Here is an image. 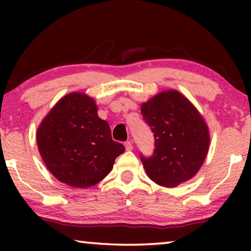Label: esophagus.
<instances>
[{"instance_id": "esophagus-1", "label": "esophagus", "mask_w": 251, "mask_h": 251, "mask_svg": "<svg viewBox=\"0 0 251 251\" xmlns=\"http://www.w3.org/2000/svg\"><path fill=\"white\" fill-rule=\"evenodd\" d=\"M124 145H125V148H126V151H131V150H133V143H131V142H125V144H124Z\"/></svg>"}]
</instances>
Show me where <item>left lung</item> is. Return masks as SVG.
I'll list each match as a JSON object with an SVG mask.
<instances>
[{
	"label": "left lung",
	"mask_w": 251,
	"mask_h": 251,
	"mask_svg": "<svg viewBox=\"0 0 251 251\" xmlns=\"http://www.w3.org/2000/svg\"><path fill=\"white\" fill-rule=\"evenodd\" d=\"M142 115L155 138L154 152L141 154L148 177L175 187L196 175L209 148V133L193 104L179 92L167 91L144 103Z\"/></svg>",
	"instance_id": "obj_1"
}]
</instances>
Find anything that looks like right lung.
<instances>
[{
    "label": "right lung",
    "mask_w": 251,
    "mask_h": 251,
    "mask_svg": "<svg viewBox=\"0 0 251 251\" xmlns=\"http://www.w3.org/2000/svg\"><path fill=\"white\" fill-rule=\"evenodd\" d=\"M36 141L49 171L76 188L100 181L125 151L123 144L113 141L108 123L97 115L94 100L82 93H71L54 106Z\"/></svg>",
    "instance_id": "add662e5"
}]
</instances>
